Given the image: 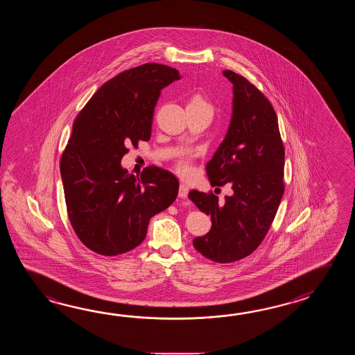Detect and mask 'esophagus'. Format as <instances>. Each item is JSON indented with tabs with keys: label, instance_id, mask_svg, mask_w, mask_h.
<instances>
[{
	"label": "esophagus",
	"instance_id": "obj_1",
	"mask_svg": "<svg viewBox=\"0 0 355 355\" xmlns=\"http://www.w3.org/2000/svg\"><path fill=\"white\" fill-rule=\"evenodd\" d=\"M189 194V188L185 185V184H181L180 187H179V196L182 198V199H185V198H188Z\"/></svg>",
	"mask_w": 355,
	"mask_h": 355
}]
</instances>
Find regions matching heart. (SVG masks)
I'll return each instance as SVG.
<instances>
[{"label":"heart","instance_id":"heart-1","mask_svg":"<svg viewBox=\"0 0 355 355\" xmlns=\"http://www.w3.org/2000/svg\"><path fill=\"white\" fill-rule=\"evenodd\" d=\"M187 109L189 110H199V112H207V113L213 114V106L211 103L204 98L202 94H194L189 98L188 105ZM176 170L178 173L181 175H189L191 171V166L190 162L187 157H181L178 162H176Z\"/></svg>","mask_w":355,"mask_h":355}]
</instances>
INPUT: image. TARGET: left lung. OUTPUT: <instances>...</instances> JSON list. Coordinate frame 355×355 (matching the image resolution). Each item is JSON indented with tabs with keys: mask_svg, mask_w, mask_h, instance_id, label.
<instances>
[{
	"mask_svg": "<svg viewBox=\"0 0 355 355\" xmlns=\"http://www.w3.org/2000/svg\"><path fill=\"white\" fill-rule=\"evenodd\" d=\"M223 75L234 85L232 118L226 137L207 164L211 187L228 184L232 194L191 190L189 199L207 216L211 231L193 245L216 263H234L264 240L284 193V146L277 114L264 94L243 76Z\"/></svg>",
	"mask_w": 355,
	"mask_h": 355,
	"instance_id": "8db88e82",
	"label": "left lung"
}]
</instances>
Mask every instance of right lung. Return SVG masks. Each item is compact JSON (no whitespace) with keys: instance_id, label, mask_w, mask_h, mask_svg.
Masks as SVG:
<instances>
[{"instance_id":"1","label":"right lung","mask_w":355,"mask_h":355,"mask_svg":"<svg viewBox=\"0 0 355 355\" xmlns=\"http://www.w3.org/2000/svg\"><path fill=\"white\" fill-rule=\"evenodd\" d=\"M180 80L159 63L130 68L104 83L76 118L60 157L68 218L86 248L116 257L141 245L151 217L174 203L179 181L164 168L128 174L121 159L150 141L161 90Z\"/></svg>"}]
</instances>
